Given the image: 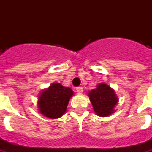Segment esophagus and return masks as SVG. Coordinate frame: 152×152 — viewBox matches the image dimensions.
<instances>
[{"label": "esophagus", "mask_w": 152, "mask_h": 152, "mask_svg": "<svg viewBox=\"0 0 152 152\" xmlns=\"http://www.w3.org/2000/svg\"><path fill=\"white\" fill-rule=\"evenodd\" d=\"M76 92H77V94H82L83 93L82 87H77V88H76Z\"/></svg>", "instance_id": "1"}]
</instances>
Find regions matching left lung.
Wrapping results in <instances>:
<instances>
[{
	"label": "left lung",
	"instance_id": "left-lung-1",
	"mask_svg": "<svg viewBox=\"0 0 152 152\" xmlns=\"http://www.w3.org/2000/svg\"><path fill=\"white\" fill-rule=\"evenodd\" d=\"M88 96L97 115L107 117L115 112L119 99L114 89L107 84H98L95 89L89 91Z\"/></svg>",
	"mask_w": 152,
	"mask_h": 152
}]
</instances>
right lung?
Segmentation results:
<instances>
[{"mask_svg":"<svg viewBox=\"0 0 152 152\" xmlns=\"http://www.w3.org/2000/svg\"><path fill=\"white\" fill-rule=\"evenodd\" d=\"M73 95L74 92L69 87H65L60 83H52L38 94L37 104L38 111L50 119L62 117Z\"/></svg>","mask_w":152,"mask_h":152,"instance_id":"obj_1","label":"right lung"}]
</instances>
